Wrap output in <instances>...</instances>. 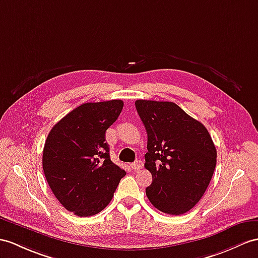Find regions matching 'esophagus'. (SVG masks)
Instances as JSON below:
<instances>
[{
  "label": "esophagus",
  "mask_w": 258,
  "mask_h": 258,
  "mask_svg": "<svg viewBox=\"0 0 258 258\" xmlns=\"http://www.w3.org/2000/svg\"><path fill=\"white\" fill-rule=\"evenodd\" d=\"M142 166H143L142 161H136L135 163H133V164H131V168L135 169V171H138V169L142 168Z\"/></svg>",
  "instance_id": "34e87169"
}]
</instances>
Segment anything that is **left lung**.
Wrapping results in <instances>:
<instances>
[{"label": "left lung", "instance_id": "obj_1", "mask_svg": "<svg viewBox=\"0 0 258 258\" xmlns=\"http://www.w3.org/2000/svg\"><path fill=\"white\" fill-rule=\"evenodd\" d=\"M148 134L146 167L152 184L146 194L156 209L183 215L209 186L217 150L205 125L172 102L136 100Z\"/></svg>", "mask_w": 258, "mask_h": 258}]
</instances>
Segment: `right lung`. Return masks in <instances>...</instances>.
Masks as SVG:
<instances>
[{"instance_id": "obj_1", "label": "right lung", "mask_w": 258, "mask_h": 258, "mask_svg": "<svg viewBox=\"0 0 258 258\" xmlns=\"http://www.w3.org/2000/svg\"><path fill=\"white\" fill-rule=\"evenodd\" d=\"M122 107L120 99L82 104L56 122L47 137L43 173L55 198L75 216L102 211L125 175L111 162L105 139Z\"/></svg>"}]
</instances>
